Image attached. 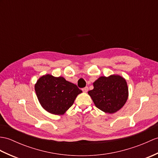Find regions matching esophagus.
I'll return each mask as SVG.
<instances>
[{
	"label": "esophagus",
	"instance_id": "esophagus-1",
	"mask_svg": "<svg viewBox=\"0 0 158 158\" xmlns=\"http://www.w3.org/2000/svg\"><path fill=\"white\" fill-rule=\"evenodd\" d=\"M82 90H83V91L84 93H86V92H87V91H88V87H84Z\"/></svg>",
	"mask_w": 158,
	"mask_h": 158
}]
</instances>
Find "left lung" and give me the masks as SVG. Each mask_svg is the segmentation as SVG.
<instances>
[{
  "instance_id": "8db88e82",
  "label": "left lung",
  "mask_w": 158,
  "mask_h": 158,
  "mask_svg": "<svg viewBox=\"0 0 158 158\" xmlns=\"http://www.w3.org/2000/svg\"><path fill=\"white\" fill-rule=\"evenodd\" d=\"M88 91L96 107L105 113L114 114L123 107L129 97L125 79L119 75L102 76L93 83Z\"/></svg>"
}]
</instances>
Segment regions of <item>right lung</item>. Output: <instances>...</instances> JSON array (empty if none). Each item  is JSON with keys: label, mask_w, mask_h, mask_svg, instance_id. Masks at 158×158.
<instances>
[{"label": "right lung", "mask_w": 158, "mask_h": 158, "mask_svg": "<svg viewBox=\"0 0 158 158\" xmlns=\"http://www.w3.org/2000/svg\"><path fill=\"white\" fill-rule=\"evenodd\" d=\"M34 87L42 107L55 115L64 114L77 96L82 93L77 86L62 77H56L50 74L40 77Z\"/></svg>", "instance_id": "obj_1"}]
</instances>
